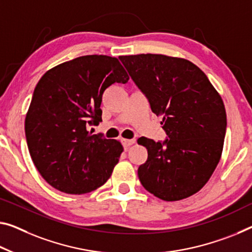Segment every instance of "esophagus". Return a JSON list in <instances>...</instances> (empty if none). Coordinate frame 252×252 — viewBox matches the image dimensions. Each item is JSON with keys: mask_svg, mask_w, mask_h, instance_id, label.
<instances>
[{"mask_svg": "<svg viewBox=\"0 0 252 252\" xmlns=\"http://www.w3.org/2000/svg\"><path fill=\"white\" fill-rule=\"evenodd\" d=\"M122 143L125 148H128V146L133 145L135 143V139H127V138H122Z\"/></svg>", "mask_w": 252, "mask_h": 252, "instance_id": "obj_1", "label": "esophagus"}]
</instances>
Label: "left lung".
<instances>
[{
    "instance_id": "8db88e82",
    "label": "left lung",
    "mask_w": 252,
    "mask_h": 252,
    "mask_svg": "<svg viewBox=\"0 0 252 252\" xmlns=\"http://www.w3.org/2000/svg\"><path fill=\"white\" fill-rule=\"evenodd\" d=\"M131 80L162 116L168 138L139 137L148 160L138 168L146 190L173 202L202 189L222 156L226 130L223 100L198 66L185 59L139 54L119 56Z\"/></svg>"
}]
</instances>
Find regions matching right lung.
<instances>
[{"label":"right lung","instance_id":"add662e5","mask_svg":"<svg viewBox=\"0 0 252 252\" xmlns=\"http://www.w3.org/2000/svg\"><path fill=\"white\" fill-rule=\"evenodd\" d=\"M128 80L119 61L106 55L77 57L41 76L25 131L33 164L52 187L81 195L109 179L123 145L92 134L88 127L101 122L104 90Z\"/></svg>","mask_w":252,"mask_h":252}]
</instances>
